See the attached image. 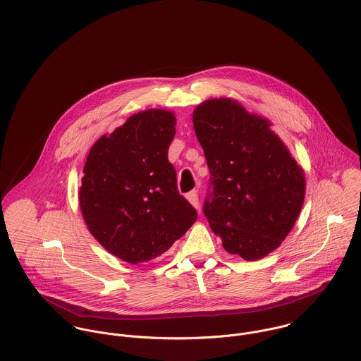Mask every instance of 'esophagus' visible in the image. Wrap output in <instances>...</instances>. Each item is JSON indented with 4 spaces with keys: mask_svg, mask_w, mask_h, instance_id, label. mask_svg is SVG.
<instances>
[{
    "mask_svg": "<svg viewBox=\"0 0 361 361\" xmlns=\"http://www.w3.org/2000/svg\"><path fill=\"white\" fill-rule=\"evenodd\" d=\"M186 199L195 208H199V193H197V190H193V192L188 193Z\"/></svg>",
    "mask_w": 361,
    "mask_h": 361,
    "instance_id": "1",
    "label": "esophagus"
}]
</instances>
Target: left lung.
I'll return each instance as SVG.
<instances>
[{"label":"left lung","instance_id":"1","mask_svg":"<svg viewBox=\"0 0 361 361\" xmlns=\"http://www.w3.org/2000/svg\"><path fill=\"white\" fill-rule=\"evenodd\" d=\"M271 125L226 97L206 100L193 111L212 186L204 215L224 249L246 261L281 246L306 195L303 168Z\"/></svg>","mask_w":361,"mask_h":361}]
</instances>
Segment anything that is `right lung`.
<instances>
[{
  "label": "right lung",
  "instance_id": "right-lung-1",
  "mask_svg": "<svg viewBox=\"0 0 361 361\" xmlns=\"http://www.w3.org/2000/svg\"><path fill=\"white\" fill-rule=\"evenodd\" d=\"M175 125L166 109L133 114L92 146L83 168L79 206L87 229L129 264L165 253L197 218L168 161Z\"/></svg>",
  "mask_w": 361,
  "mask_h": 361
}]
</instances>
